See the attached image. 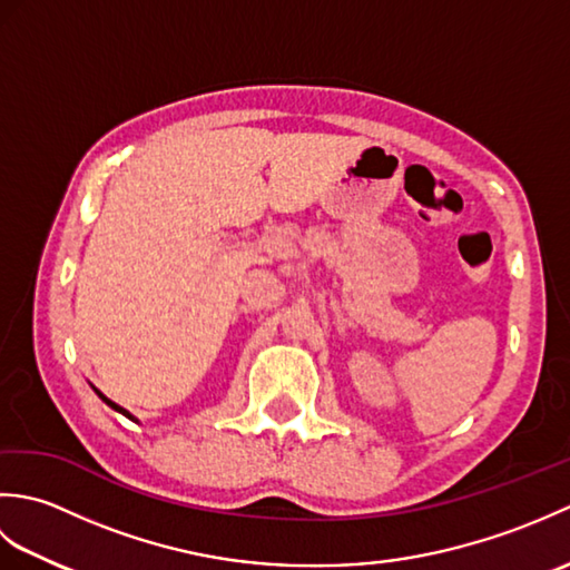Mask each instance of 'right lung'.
I'll list each match as a JSON object with an SVG mask.
<instances>
[{"mask_svg":"<svg viewBox=\"0 0 570 570\" xmlns=\"http://www.w3.org/2000/svg\"><path fill=\"white\" fill-rule=\"evenodd\" d=\"M98 394H100V392H98ZM100 396H102V394H100ZM102 402H105V404H110V406H112V409H115V411H122V414H125V416H127V419H131V416H129V414H127V411H125V409H122V406H117V404H115V402H110V399H107V396H102Z\"/></svg>","mask_w":570,"mask_h":570,"instance_id":"right-lung-1","label":"right lung"}]
</instances>
